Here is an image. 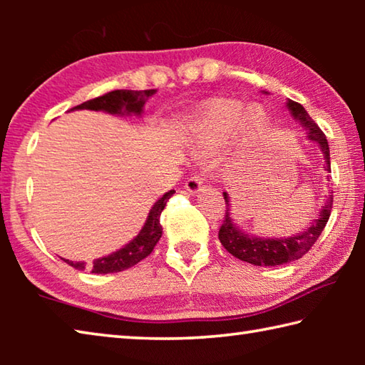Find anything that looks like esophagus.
<instances>
[{"mask_svg":"<svg viewBox=\"0 0 365 365\" xmlns=\"http://www.w3.org/2000/svg\"><path fill=\"white\" fill-rule=\"evenodd\" d=\"M185 188H187L190 193H197V191L205 188V177L201 174H193L188 178L187 183H185Z\"/></svg>","mask_w":365,"mask_h":365,"instance_id":"1","label":"esophagus"}]
</instances>
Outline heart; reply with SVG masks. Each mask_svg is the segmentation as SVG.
Wrapping results in <instances>:
<instances>
[{"instance_id":"heart-1","label":"heart","mask_w":365,"mask_h":365,"mask_svg":"<svg viewBox=\"0 0 365 365\" xmlns=\"http://www.w3.org/2000/svg\"><path fill=\"white\" fill-rule=\"evenodd\" d=\"M245 109L237 103H217L209 108L195 125V141L201 150H209L227 138L235 130L242 132L245 140H256L265 130V117L257 109H251L245 114Z\"/></svg>"}]
</instances>
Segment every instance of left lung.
<instances>
[{
    "label": "left lung",
    "instance_id": "obj_1",
    "mask_svg": "<svg viewBox=\"0 0 365 365\" xmlns=\"http://www.w3.org/2000/svg\"><path fill=\"white\" fill-rule=\"evenodd\" d=\"M288 108L292 114L304 125L309 133L307 137L320 146L325 158V170L331 172L330 169V150L329 141H327L325 133L320 130L316 122L311 119L307 110L296 101H288ZM333 193V191H331ZM225 200V215L222 219V225L219 228V240L224 248L230 252L232 256L238 257L240 261H246L255 265H280L293 262L306 255L312 248L314 243L317 242L320 233L324 232L327 222L330 219L331 206H333V195L329 196L325 201L322 211L319 214V219L314 220V224L306 228L304 232L289 238H257L245 233L243 230L233 224L228 212V196L224 191Z\"/></svg>",
    "mask_w": 365,
    "mask_h": 365
}]
</instances>
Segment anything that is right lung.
Here are the masks:
<instances>
[{"label":"right lung","instance_id":"1","mask_svg":"<svg viewBox=\"0 0 365 365\" xmlns=\"http://www.w3.org/2000/svg\"><path fill=\"white\" fill-rule=\"evenodd\" d=\"M156 90H143V91H135V90H114L109 91V93L93 98V100H88L78 106L72 108L73 109H91V110H106L110 114H120L122 109H125L127 113H135L141 114V109H143L145 100H148L151 95H154ZM175 191L170 190L165 193L160 200L156 201V205L153 206L148 215L145 227L141 228V232L135 237L130 243L123 246L122 250L113 252L106 257L95 259L93 264L90 265L91 274H113V272H122L125 269L133 267L135 264L143 261L153 252L154 246L158 245L160 235H163V227L159 224V215L163 212V209L168 205L170 196L174 195ZM64 261L71 265L73 269L83 270L85 264L83 262H72V261Z\"/></svg>","mask_w":365,"mask_h":365}]
</instances>
